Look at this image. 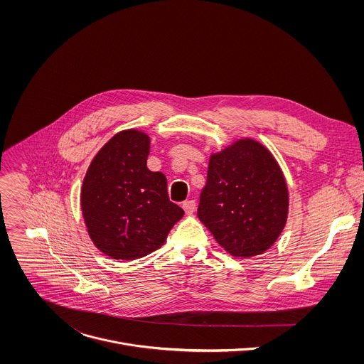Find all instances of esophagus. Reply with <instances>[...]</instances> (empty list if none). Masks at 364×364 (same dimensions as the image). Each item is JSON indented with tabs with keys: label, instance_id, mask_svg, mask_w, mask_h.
<instances>
[{
	"label": "esophagus",
	"instance_id": "obj_1",
	"mask_svg": "<svg viewBox=\"0 0 364 364\" xmlns=\"http://www.w3.org/2000/svg\"><path fill=\"white\" fill-rule=\"evenodd\" d=\"M182 208L186 211V214H193L196 210V200L193 199H188L182 203Z\"/></svg>",
	"mask_w": 364,
	"mask_h": 364
}]
</instances>
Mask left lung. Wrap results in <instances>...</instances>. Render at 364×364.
Wrapping results in <instances>:
<instances>
[{"label":"left lung","mask_w":364,"mask_h":364,"mask_svg":"<svg viewBox=\"0 0 364 364\" xmlns=\"http://www.w3.org/2000/svg\"><path fill=\"white\" fill-rule=\"evenodd\" d=\"M289 192L276 159L260 143L238 140L210 156L198 215L231 255L269 250L284 228Z\"/></svg>","instance_id":"1"}]
</instances>
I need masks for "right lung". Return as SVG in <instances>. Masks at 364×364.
Returning a JSON list of instances; mask_svg holds the SVG:
<instances>
[{"instance_id": "1", "label": "right lung", "mask_w": 364, "mask_h": 364, "mask_svg": "<svg viewBox=\"0 0 364 364\" xmlns=\"http://www.w3.org/2000/svg\"><path fill=\"white\" fill-rule=\"evenodd\" d=\"M150 137L114 134L92 159L81 189L91 240L113 259L143 258L158 250L183 210L168 198L166 178L147 168Z\"/></svg>"}]
</instances>
